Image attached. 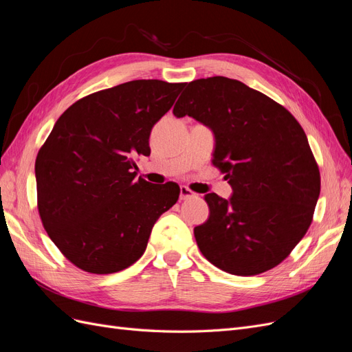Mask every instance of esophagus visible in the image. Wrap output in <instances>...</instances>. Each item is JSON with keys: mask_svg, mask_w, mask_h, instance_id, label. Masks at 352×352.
I'll return each instance as SVG.
<instances>
[{"mask_svg": "<svg viewBox=\"0 0 352 352\" xmlns=\"http://www.w3.org/2000/svg\"><path fill=\"white\" fill-rule=\"evenodd\" d=\"M180 199H189V198H195L197 194L192 189H189L188 186H180Z\"/></svg>", "mask_w": 352, "mask_h": 352, "instance_id": "1", "label": "esophagus"}]
</instances>
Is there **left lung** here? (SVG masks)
<instances>
[{"instance_id": "obj_1", "label": "left lung", "mask_w": 352, "mask_h": 352, "mask_svg": "<svg viewBox=\"0 0 352 352\" xmlns=\"http://www.w3.org/2000/svg\"><path fill=\"white\" fill-rule=\"evenodd\" d=\"M173 114L214 132L211 163L233 189L207 194L206 223L194 229L202 255L220 270L254 276L280 264L313 221L320 172L305 132L283 105L229 78L189 82Z\"/></svg>"}]
</instances>
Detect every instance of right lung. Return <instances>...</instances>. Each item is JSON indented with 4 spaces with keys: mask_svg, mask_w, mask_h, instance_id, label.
<instances>
[{
    "mask_svg": "<svg viewBox=\"0 0 352 352\" xmlns=\"http://www.w3.org/2000/svg\"><path fill=\"white\" fill-rule=\"evenodd\" d=\"M185 83L132 80L80 98L60 116L36 155L38 211L78 269L110 274L141 258L154 223L176 204V184L135 179L153 126Z\"/></svg>",
    "mask_w": 352,
    "mask_h": 352,
    "instance_id": "right-lung-1",
    "label": "right lung"
}]
</instances>
